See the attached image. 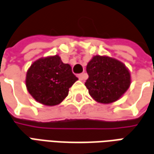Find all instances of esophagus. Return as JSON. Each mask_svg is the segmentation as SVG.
<instances>
[{"instance_id":"obj_1","label":"esophagus","mask_w":154,"mask_h":154,"mask_svg":"<svg viewBox=\"0 0 154 154\" xmlns=\"http://www.w3.org/2000/svg\"><path fill=\"white\" fill-rule=\"evenodd\" d=\"M78 77H79V79H80V80H84V79H85L86 78H87V75L86 74H79V75H78Z\"/></svg>"}]
</instances>
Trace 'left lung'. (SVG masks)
Returning <instances> with one entry per match:
<instances>
[{"mask_svg":"<svg viewBox=\"0 0 154 154\" xmlns=\"http://www.w3.org/2000/svg\"><path fill=\"white\" fill-rule=\"evenodd\" d=\"M86 71L89 78L85 85L91 97L99 103L115 102L131 85V75L126 65L108 56H94Z\"/></svg>","mask_w":154,"mask_h":154,"instance_id":"1","label":"left lung"}]
</instances>
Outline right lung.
<instances>
[{
  "label": "right lung",
  "instance_id": "1",
  "mask_svg": "<svg viewBox=\"0 0 154 154\" xmlns=\"http://www.w3.org/2000/svg\"><path fill=\"white\" fill-rule=\"evenodd\" d=\"M77 79L70 65L63 63L59 55H54L32 63L26 72V86L38 102L53 106L66 98L69 89Z\"/></svg>",
  "mask_w": 154,
  "mask_h": 154
}]
</instances>
